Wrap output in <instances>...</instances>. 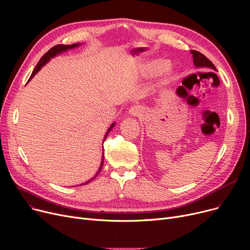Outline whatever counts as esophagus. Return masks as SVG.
<instances>
[{"label": "esophagus", "instance_id": "esophagus-1", "mask_svg": "<svg viewBox=\"0 0 250 250\" xmlns=\"http://www.w3.org/2000/svg\"><path fill=\"white\" fill-rule=\"evenodd\" d=\"M128 113L130 115H133V116H139L142 113V109H141L140 106H138V105H134V106H132V107L129 108Z\"/></svg>", "mask_w": 250, "mask_h": 250}]
</instances>
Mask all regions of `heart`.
I'll return each mask as SVG.
<instances>
[{
    "label": "heart",
    "instance_id": "obj_1",
    "mask_svg": "<svg viewBox=\"0 0 250 250\" xmlns=\"http://www.w3.org/2000/svg\"><path fill=\"white\" fill-rule=\"evenodd\" d=\"M157 64H159V63H156V67H157Z\"/></svg>",
    "mask_w": 250,
    "mask_h": 250
}]
</instances>
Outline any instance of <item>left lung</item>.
Masks as SVG:
<instances>
[{
  "label": "left lung",
  "instance_id": "1",
  "mask_svg": "<svg viewBox=\"0 0 250 250\" xmlns=\"http://www.w3.org/2000/svg\"><path fill=\"white\" fill-rule=\"evenodd\" d=\"M192 58H193V63L195 67L198 68H209V69H213L216 71V68L214 63L209 61L208 58H206L203 54H201L200 51H196V50H190ZM181 86L178 87L177 90H180Z\"/></svg>",
  "mask_w": 250,
  "mask_h": 250
}]
</instances>
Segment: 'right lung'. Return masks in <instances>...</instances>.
Wrapping results in <instances>:
<instances>
[{"instance_id":"obj_1","label":"right lung","mask_w":250,"mask_h":250,"mask_svg":"<svg viewBox=\"0 0 250 250\" xmlns=\"http://www.w3.org/2000/svg\"><path fill=\"white\" fill-rule=\"evenodd\" d=\"M80 45V43H74V44H71V45H64V44H58V45H55L54 47H51L46 54H44L43 56H42V58L39 60V62H38V63L36 64V67L34 68V71L32 72V74H31V76H30V78H29V80H31V79L34 77V75L41 70L43 65L50 60V59H52V58H55L56 56H58V55H60V54H62V52H63V51H65V50H68V49H71V48H74V47H77V46H79ZM114 123L109 126V128L107 129V132H106V134H105V136H104V139H103V141H105V139L107 138V136H108V134H109V132L110 130L113 128V126H114ZM103 161H104V157H103V153H102V160H101V164H100V167H99V170L97 171V173L92 177L90 180H88L87 182H85L84 185H87V183H89V182H91L92 180L93 179H95L96 178V176L99 174V172H100V170L102 169V166H103ZM80 186H83V183L82 185H80Z\"/></svg>"}]
</instances>
